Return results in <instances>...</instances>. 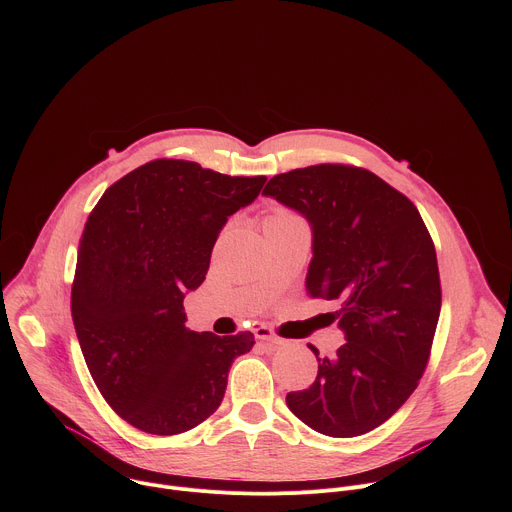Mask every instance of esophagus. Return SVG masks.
Masks as SVG:
<instances>
[{"instance_id":"esophagus-1","label":"esophagus","mask_w":512,"mask_h":512,"mask_svg":"<svg viewBox=\"0 0 512 512\" xmlns=\"http://www.w3.org/2000/svg\"><path fill=\"white\" fill-rule=\"evenodd\" d=\"M253 332H255V336H257L259 340H263V342H269V344H275V346H277V344H283V340H281L279 336H275L269 326L259 324V326L253 328Z\"/></svg>"}]
</instances>
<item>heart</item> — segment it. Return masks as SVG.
Instances as JSON below:
<instances>
[{"label":"heart","mask_w":512,"mask_h":512,"mask_svg":"<svg viewBox=\"0 0 512 512\" xmlns=\"http://www.w3.org/2000/svg\"><path fill=\"white\" fill-rule=\"evenodd\" d=\"M277 214H287V212H277Z\"/></svg>","instance_id":"1"}]
</instances>
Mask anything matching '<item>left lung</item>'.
I'll use <instances>...</instances> for the list:
<instances>
[{
  "instance_id": "left-lung-1",
  "label": "left lung",
  "mask_w": 512,
  "mask_h": 512,
  "mask_svg": "<svg viewBox=\"0 0 512 512\" xmlns=\"http://www.w3.org/2000/svg\"><path fill=\"white\" fill-rule=\"evenodd\" d=\"M312 227L306 289L334 300L346 342L318 356V377L285 397L289 411L330 437L385 423L417 389L442 308L435 247L415 204L373 172L318 164L273 176L265 190Z\"/></svg>"
}]
</instances>
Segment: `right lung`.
<instances>
[{
  "instance_id": "obj_1",
  "label": "right lung",
  "mask_w": 512,
  "mask_h": 512,
  "mask_svg": "<svg viewBox=\"0 0 512 512\" xmlns=\"http://www.w3.org/2000/svg\"><path fill=\"white\" fill-rule=\"evenodd\" d=\"M265 176H227L186 160H154L101 196L85 225L70 312L89 373L133 427L176 435L221 405L251 332L184 326V294L208 271L218 233L251 204Z\"/></svg>"
}]
</instances>
